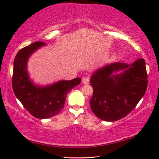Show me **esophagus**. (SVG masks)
I'll list each match as a JSON object with an SVG mask.
<instances>
[{
    "label": "esophagus",
    "mask_w": 159,
    "mask_h": 159,
    "mask_svg": "<svg viewBox=\"0 0 159 159\" xmlns=\"http://www.w3.org/2000/svg\"><path fill=\"white\" fill-rule=\"evenodd\" d=\"M89 81H90V78L88 76H85L83 78L82 82L83 84H88V83H89Z\"/></svg>",
    "instance_id": "obj_1"
}]
</instances>
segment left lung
<instances>
[{
  "instance_id": "8db88e82",
  "label": "left lung",
  "mask_w": 159,
  "mask_h": 159,
  "mask_svg": "<svg viewBox=\"0 0 159 159\" xmlns=\"http://www.w3.org/2000/svg\"><path fill=\"white\" fill-rule=\"evenodd\" d=\"M120 70L123 71L114 74ZM90 83L93 88L90 100L93 112L105 121H116L133 111L146 92L145 61L140 58L132 64H107L93 72Z\"/></svg>"
}]
</instances>
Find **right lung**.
Returning <instances> with one entry per match:
<instances>
[{"instance_id": "add662e5", "label": "right lung", "mask_w": 159, "mask_h": 159, "mask_svg": "<svg viewBox=\"0 0 159 159\" xmlns=\"http://www.w3.org/2000/svg\"><path fill=\"white\" fill-rule=\"evenodd\" d=\"M44 45L43 42H35L19 51L14 60L12 80L16 98L32 116L41 119L60 113L64 108L67 93L81 81V79L76 78L46 86L34 84L27 71L28 60L35 51Z\"/></svg>"}]
</instances>
